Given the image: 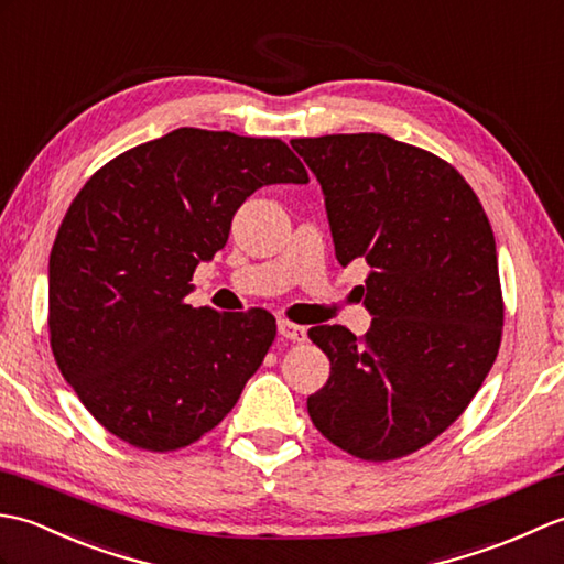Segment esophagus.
Returning a JSON list of instances; mask_svg holds the SVG:
<instances>
[{"label": "esophagus", "mask_w": 564, "mask_h": 564, "mask_svg": "<svg viewBox=\"0 0 564 564\" xmlns=\"http://www.w3.org/2000/svg\"><path fill=\"white\" fill-rule=\"evenodd\" d=\"M278 333L284 340H292V343H304L306 340V328L304 325H296L290 321H278Z\"/></svg>", "instance_id": "34e87169"}]
</instances>
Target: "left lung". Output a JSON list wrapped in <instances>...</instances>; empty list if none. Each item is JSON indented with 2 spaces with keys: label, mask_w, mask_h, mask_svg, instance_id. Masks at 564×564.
Instances as JSON below:
<instances>
[{
  "label": "left lung",
  "mask_w": 564,
  "mask_h": 564,
  "mask_svg": "<svg viewBox=\"0 0 564 564\" xmlns=\"http://www.w3.org/2000/svg\"><path fill=\"white\" fill-rule=\"evenodd\" d=\"M325 197L340 265L361 258L373 316L308 330L330 377L308 395L316 430L365 460L427 446L460 417L502 340L492 227L460 173L377 132L292 140Z\"/></svg>",
  "instance_id": "8db88e82"
}]
</instances>
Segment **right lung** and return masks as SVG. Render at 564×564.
Returning a JSON list of instances; mask_svg holds the SVG:
<instances>
[{
    "label": "right lung",
    "instance_id": "add662e5",
    "mask_svg": "<svg viewBox=\"0 0 564 564\" xmlns=\"http://www.w3.org/2000/svg\"><path fill=\"white\" fill-rule=\"evenodd\" d=\"M308 183L282 140L173 130L116 156L74 197L50 253V347L84 408L137 448L215 430L278 333L262 308H193V272L246 197Z\"/></svg>",
    "mask_w": 564,
    "mask_h": 564
}]
</instances>
